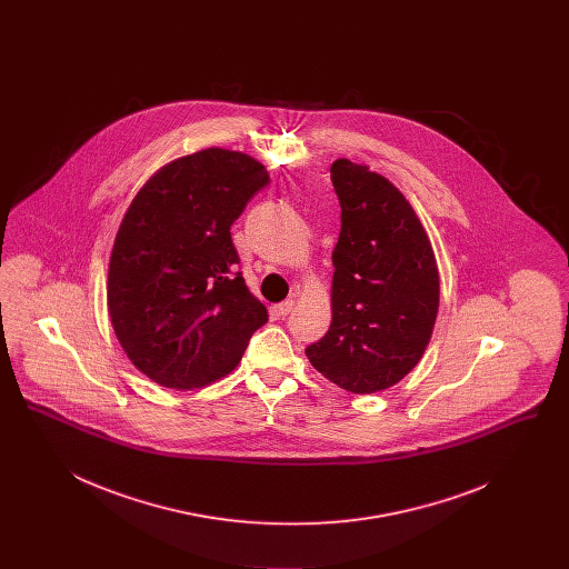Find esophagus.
Here are the masks:
<instances>
[{
  "label": "esophagus",
  "instance_id": "esophagus-1",
  "mask_svg": "<svg viewBox=\"0 0 569 569\" xmlns=\"http://www.w3.org/2000/svg\"><path fill=\"white\" fill-rule=\"evenodd\" d=\"M274 309H277L279 316H288V313L295 309V300H283V302H279Z\"/></svg>",
  "mask_w": 569,
  "mask_h": 569
}]
</instances>
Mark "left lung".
Returning a JSON list of instances; mask_svg holds the SVG:
<instances>
[{
	"label": "left lung",
	"instance_id": "left-lung-1",
	"mask_svg": "<svg viewBox=\"0 0 569 569\" xmlns=\"http://www.w3.org/2000/svg\"><path fill=\"white\" fill-rule=\"evenodd\" d=\"M341 204L332 251V322L309 346V362L353 395L399 383L420 362L439 309V271L425 226L386 177L337 160Z\"/></svg>",
	"mask_w": 569,
	"mask_h": 569
}]
</instances>
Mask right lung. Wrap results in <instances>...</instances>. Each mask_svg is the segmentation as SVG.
Wrapping results in <instances>:
<instances>
[{
	"instance_id": "right-lung-1",
	"label": "right lung",
	"mask_w": 569,
	"mask_h": 569,
	"mask_svg": "<svg viewBox=\"0 0 569 569\" xmlns=\"http://www.w3.org/2000/svg\"><path fill=\"white\" fill-rule=\"evenodd\" d=\"M269 181L251 156L211 147L162 166L130 202L110 253V325L156 383L191 390L226 378L267 325L237 272L230 226Z\"/></svg>"
}]
</instances>
